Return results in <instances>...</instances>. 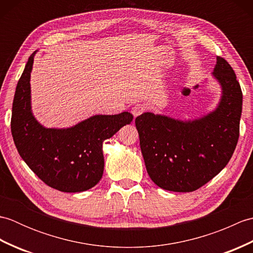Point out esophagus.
Listing matches in <instances>:
<instances>
[{
  "label": "esophagus",
  "mask_w": 253,
  "mask_h": 253,
  "mask_svg": "<svg viewBox=\"0 0 253 253\" xmlns=\"http://www.w3.org/2000/svg\"><path fill=\"white\" fill-rule=\"evenodd\" d=\"M144 111H146V106H144L141 103H137L131 107V113H132V115L135 118L138 117L139 115H141L142 113H144Z\"/></svg>",
  "instance_id": "obj_1"
}]
</instances>
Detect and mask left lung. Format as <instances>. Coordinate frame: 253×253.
<instances>
[{"mask_svg":"<svg viewBox=\"0 0 253 253\" xmlns=\"http://www.w3.org/2000/svg\"><path fill=\"white\" fill-rule=\"evenodd\" d=\"M214 77L222 85L217 109L192 122L152 113L136 118L144 164L160 188L191 192L206 185L229 162L239 138L243 92L232 66L216 57Z\"/></svg>","mask_w":253,"mask_h":253,"instance_id":"8db88e82","label":"left lung"}]
</instances>
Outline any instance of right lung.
<instances>
[{
	"instance_id": "right-lung-1",
	"label": "right lung",
	"mask_w": 253,
	"mask_h": 253,
	"mask_svg": "<svg viewBox=\"0 0 253 253\" xmlns=\"http://www.w3.org/2000/svg\"><path fill=\"white\" fill-rule=\"evenodd\" d=\"M35 53L28 58L14 95L10 130L15 146L29 169L47 186L63 192L88 190L103 175V141L130 124L133 116L123 112L95 115L67 129L42 127L30 107Z\"/></svg>"
}]
</instances>
